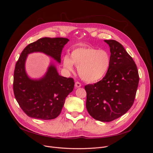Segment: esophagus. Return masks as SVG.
Here are the masks:
<instances>
[{
    "mask_svg": "<svg viewBox=\"0 0 153 153\" xmlns=\"http://www.w3.org/2000/svg\"><path fill=\"white\" fill-rule=\"evenodd\" d=\"M75 86L76 87V88H79V87L81 86V83L77 81L75 82Z\"/></svg>",
    "mask_w": 153,
    "mask_h": 153,
    "instance_id": "34e87169",
    "label": "esophagus"
}]
</instances>
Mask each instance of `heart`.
I'll list each match as a JSON object with an SVG mask.
<instances>
[{"instance_id":"b5f03b06","label":"heart","mask_w":153,"mask_h":153,"mask_svg":"<svg viewBox=\"0 0 153 153\" xmlns=\"http://www.w3.org/2000/svg\"><path fill=\"white\" fill-rule=\"evenodd\" d=\"M63 66L69 73L74 71V65L78 67V73L85 81L93 83L102 79L111 64V57L105 50H99L90 47L74 49L70 57H63Z\"/></svg>"}]
</instances>
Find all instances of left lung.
Segmentation results:
<instances>
[{
	"label": "left lung",
	"mask_w": 153,
	"mask_h": 153,
	"mask_svg": "<svg viewBox=\"0 0 153 153\" xmlns=\"http://www.w3.org/2000/svg\"><path fill=\"white\" fill-rule=\"evenodd\" d=\"M104 41L110 47V67L102 80L86 85L85 90L88 113L96 120L108 122L123 116L132 106L139 76L134 61L120 43Z\"/></svg>",
	"instance_id": "1"
}]
</instances>
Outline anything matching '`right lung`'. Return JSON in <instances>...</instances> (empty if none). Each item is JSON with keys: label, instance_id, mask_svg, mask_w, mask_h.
Returning a JSON list of instances; mask_svg holds the SVG:
<instances>
[{"label": "right lung", "instance_id": "add662e5", "mask_svg": "<svg viewBox=\"0 0 153 153\" xmlns=\"http://www.w3.org/2000/svg\"><path fill=\"white\" fill-rule=\"evenodd\" d=\"M68 41L63 37L41 38L30 43L20 54L14 72L13 91L17 103L28 116L42 120L56 118L74 86V79L60 76L53 64L42 78L31 79L25 68L28 54L41 52L60 63L62 49Z\"/></svg>", "mask_w": 153, "mask_h": 153}]
</instances>
